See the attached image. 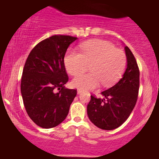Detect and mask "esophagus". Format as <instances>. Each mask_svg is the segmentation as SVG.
I'll return each instance as SVG.
<instances>
[{
    "mask_svg": "<svg viewBox=\"0 0 159 159\" xmlns=\"http://www.w3.org/2000/svg\"><path fill=\"white\" fill-rule=\"evenodd\" d=\"M82 93V90H77V93H78V95H79V94H80V93Z\"/></svg>",
    "mask_w": 159,
    "mask_h": 159,
    "instance_id": "esophagus-1",
    "label": "esophagus"
}]
</instances>
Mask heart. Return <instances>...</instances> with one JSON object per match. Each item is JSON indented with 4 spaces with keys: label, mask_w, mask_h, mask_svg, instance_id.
<instances>
[{
    "label": "heart",
    "mask_w": 159,
    "mask_h": 159,
    "mask_svg": "<svg viewBox=\"0 0 159 159\" xmlns=\"http://www.w3.org/2000/svg\"><path fill=\"white\" fill-rule=\"evenodd\" d=\"M81 54L69 50L64 57L66 71L76 75L85 71L90 65V73L79 74L71 80L74 88L81 90L95 89L102 83L114 85L120 79L126 66L125 54L111 43L91 40L80 45Z\"/></svg>",
    "instance_id": "b5f03b06"
}]
</instances>
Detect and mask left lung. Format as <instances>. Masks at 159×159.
Instances as JSON below:
<instances>
[{
    "label": "left lung",
    "instance_id": "left-lung-1",
    "mask_svg": "<svg viewBox=\"0 0 159 159\" xmlns=\"http://www.w3.org/2000/svg\"><path fill=\"white\" fill-rule=\"evenodd\" d=\"M126 69L117 83L101 93L103 98L91 95L87 113L90 121L102 130H111L124 123L133 111L138 99L139 71L135 58L125 47Z\"/></svg>",
    "mask_w": 159,
    "mask_h": 159
}]
</instances>
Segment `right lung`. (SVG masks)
I'll list each match as a JSON object with an SVG mask.
<instances>
[{
    "instance_id": "add662e5",
    "label": "right lung",
    "mask_w": 159,
    "mask_h": 159,
    "mask_svg": "<svg viewBox=\"0 0 159 159\" xmlns=\"http://www.w3.org/2000/svg\"><path fill=\"white\" fill-rule=\"evenodd\" d=\"M77 39L64 35L51 36L37 44L26 61L21 80L24 105L31 119L43 128L64 121L76 96V90L64 86L69 77L64 59Z\"/></svg>"
}]
</instances>
